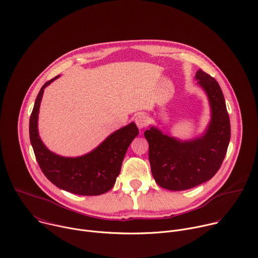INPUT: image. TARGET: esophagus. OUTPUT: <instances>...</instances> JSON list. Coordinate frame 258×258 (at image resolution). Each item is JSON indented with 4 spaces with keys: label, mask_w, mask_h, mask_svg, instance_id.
Instances as JSON below:
<instances>
[{
    "label": "esophagus",
    "mask_w": 258,
    "mask_h": 258,
    "mask_svg": "<svg viewBox=\"0 0 258 258\" xmlns=\"http://www.w3.org/2000/svg\"><path fill=\"white\" fill-rule=\"evenodd\" d=\"M135 122H136L137 126H138L140 130H142V128L146 127L147 123H148V119H147V117H146L144 114H139L138 116H136Z\"/></svg>",
    "instance_id": "obj_1"
}]
</instances>
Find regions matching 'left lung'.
Segmentation results:
<instances>
[{
    "instance_id": "left-lung-1",
    "label": "left lung",
    "mask_w": 258,
    "mask_h": 258,
    "mask_svg": "<svg viewBox=\"0 0 258 258\" xmlns=\"http://www.w3.org/2000/svg\"><path fill=\"white\" fill-rule=\"evenodd\" d=\"M195 80L210 106L204 133L186 141L153 125L144 133L149 143L152 175L160 187L170 191L188 190L209 180L222 165L231 139L230 117L218 83L201 69Z\"/></svg>"
}]
</instances>
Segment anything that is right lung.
Segmentation results:
<instances>
[{"label": "right lung", "instance_id": "add662e5", "mask_svg": "<svg viewBox=\"0 0 258 258\" xmlns=\"http://www.w3.org/2000/svg\"><path fill=\"white\" fill-rule=\"evenodd\" d=\"M59 77L42 87L30 115L29 139L35 158L47 178L59 189L84 196L104 194L114 186L126 150L139 130L135 122H131L109 135L91 152L78 157H65L50 151L39 135V112L45 89Z\"/></svg>", "mask_w": 258, "mask_h": 258}]
</instances>
